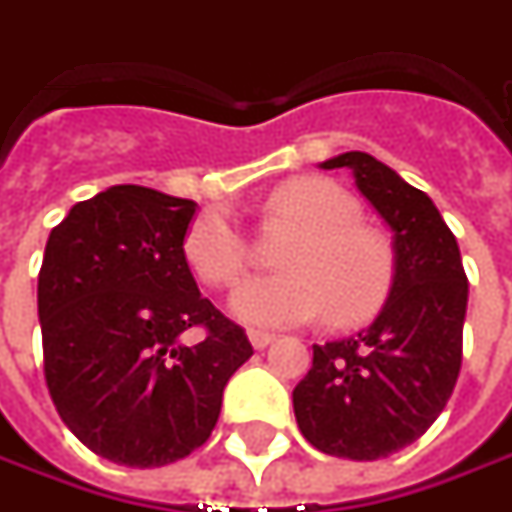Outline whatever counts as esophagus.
<instances>
[{"label": "esophagus", "instance_id": "34e87169", "mask_svg": "<svg viewBox=\"0 0 512 512\" xmlns=\"http://www.w3.org/2000/svg\"><path fill=\"white\" fill-rule=\"evenodd\" d=\"M249 340H252V345H255V348H266V345H272L274 340H277V334H272V331H260V328H252V331H249Z\"/></svg>", "mask_w": 512, "mask_h": 512}]
</instances>
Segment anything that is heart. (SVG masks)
<instances>
[{
    "mask_svg": "<svg viewBox=\"0 0 512 512\" xmlns=\"http://www.w3.org/2000/svg\"><path fill=\"white\" fill-rule=\"evenodd\" d=\"M269 212L294 223L300 238L280 257L286 272L246 280L232 311L249 326H294L328 311L331 323H360L385 303L394 280L391 243L360 221V206L326 178H291L269 198ZM184 257L198 280L232 289L249 263V243L226 209H206L186 226Z\"/></svg>",
    "mask_w": 512,
    "mask_h": 512,
    "instance_id": "1",
    "label": "heart"
}]
</instances>
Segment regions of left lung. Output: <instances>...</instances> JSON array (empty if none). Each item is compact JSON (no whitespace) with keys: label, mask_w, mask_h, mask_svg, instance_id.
Wrapping results in <instances>:
<instances>
[{"label":"left lung","mask_w":512,"mask_h":512,"mask_svg":"<svg viewBox=\"0 0 512 512\" xmlns=\"http://www.w3.org/2000/svg\"><path fill=\"white\" fill-rule=\"evenodd\" d=\"M323 167L351 169L391 226L394 283L365 331L314 345L291 399L314 448L374 462L416 442L448 405L462 368L467 274L453 232L422 189L368 152H345Z\"/></svg>","instance_id":"left-lung-1"}]
</instances>
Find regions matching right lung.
Segmentation results:
<instances>
[{
  "mask_svg": "<svg viewBox=\"0 0 512 512\" xmlns=\"http://www.w3.org/2000/svg\"><path fill=\"white\" fill-rule=\"evenodd\" d=\"M195 201L110 186L53 226L39 272L45 382L81 445L127 467L198 450L223 388L255 351L189 272ZM201 327V344L180 334Z\"/></svg>",
  "mask_w": 512,
  "mask_h": 512,
  "instance_id": "obj_1",
  "label": "right lung"
}]
</instances>
